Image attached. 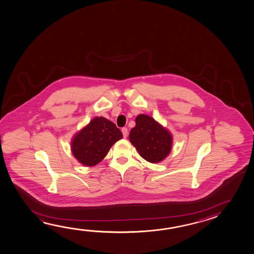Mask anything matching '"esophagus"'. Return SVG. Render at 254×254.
I'll use <instances>...</instances> for the list:
<instances>
[{"label":"esophagus","instance_id":"esophagus-1","mask_svg":"<svg viewBox=\"0 0 254 254\" xmlns=\"http://www.w3.org/2000/svg\"><path fill=\"white\" fill-rule=\"evenodd\" d=\"M121 131H122V133H123V136H124V138L127 137V134H128L127 128V127H123V128L121 129Z\"/></svg>","mask_w":254,"mask_h":254}]
</instances>
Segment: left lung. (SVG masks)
<instances>
[{"mask_svg": "<svg viewBox=\"0 0 254 254\" xmlns=\"http://www.w3.org/2000/svg\"><path fill=\"white\" fill-rule=\"evenodd\" d=\"M129 140L144 160L157 163L169 155L173 139L154 119L140 114L135 119V127L130 131Z\"/></svg>", "mask_w": 254, "mask_h": 254, "instance_id": "8db88e82", "label": "left lung"}]
</instances>
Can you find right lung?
Listing matches in <instances>:
<instances>
[{"label": "right lung", "instance_id": "add662e5", "mask_svg": "<svg viewBox=\"0 0 254 254\" xmlns=\"http://www.w3.org/2000/svg\"><path fill=\"white\" fill-rule=\"evenodd\" d=\"M122 137L121 130L113 122L96 117L72 139V153L81 164L93 167L101 162L111 147Z\"/></svg>", "mask_w": 254, "mask_h": 254}]
</instances>
